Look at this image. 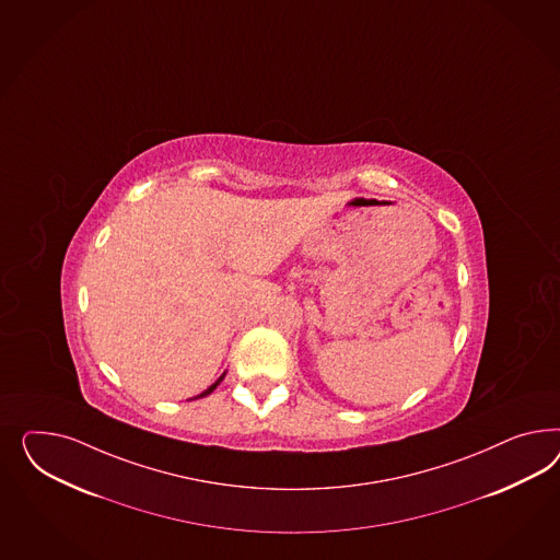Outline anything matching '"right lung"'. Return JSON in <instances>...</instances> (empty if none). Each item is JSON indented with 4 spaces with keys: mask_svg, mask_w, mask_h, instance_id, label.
<instances>
[{
    "mask_svg": "<svg viewBox=\"0 0 560 560\" xmlns=\"http://www.w3.org/2000/svg\"><path fill=\"white\" fill-rule=\"evenodd\" d=\"M224 374H226V372H223V374H221V376H219V378H217V381H214V383H212V384H210V386H208L207 390H202V393H200V395H198V397H194V399H202V397H207V395H210V393H212V390H214V388H217V386H219V384L223 383ZM194 399H190V400H194Z\"/></svg>",
    "mask_w": 560,
    "mask_h": 560,
    "instance_id": "obj_1",
    "label": "right lung"
}]
</instances>
